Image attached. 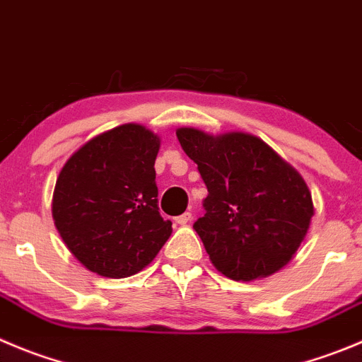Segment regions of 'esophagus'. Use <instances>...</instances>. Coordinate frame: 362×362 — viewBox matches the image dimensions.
Segmentation results:
<instances>
[{
  "instance_id": "1",
  "label": "esophagus",
  "mask_w": 362,
  "mask_h": 362,
  "mask_svg": "<svg viewBox=\"0 0 362 362\" xmlns=\"http://www.w3.org/2000/svg\"><path fill=\"white\" fill-rule=\"evenodd\" d=\"M192 220V213H183V215H179V216H175L174 218V222L175 223H179V226H187L188 222H190Z\"/></svg>"
}]
</instances>
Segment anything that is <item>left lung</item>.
Returning a JSON list of instances; mask_svg holds the SVG:
<instances>
[{"label": "left lung", "instance_id": "obj_1", "mask_svg": "<svg viewBox=\"0 0 362 362\" xmlns=\"http://www.w3.org/2000/svg\"><path fill=\"white\" fill-rule=\"evenodd\" d=\"M175 135L208 188L194 229L216 270L252 281L286 267L315 215L302 175L249 133L213 136L179 127Z\"/></svg>", "mask_w": 362, "mask_h": 362}]
</instances>
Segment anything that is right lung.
<instances>
[{
	"label": "right lung",
	"instance_id": "right-lung-1",
	"mask_svg": "<svg viewBox=\"0 0 362 362\" xmlns=\"http://www.w3.org/2000/svg\"><path fill=\"white\" fill-rule=\"evenodd\" d=\"M160 136L122 124L88 140L60 170L53 220L74 257L94 274L122 279L146 268L172 233L158 208Z\"/></svg>",
	"mask_w": 362,
	"mask_h": 362
}]
</instances>
